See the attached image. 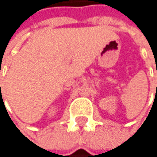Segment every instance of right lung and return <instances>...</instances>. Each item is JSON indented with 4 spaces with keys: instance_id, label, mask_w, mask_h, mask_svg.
Instances as JSON below:
<instances>
[{
    "instance_id": "add662e5",
    "label": "right lung",
    "mask_w": 157,
    "mask_h": 157,
    "mask_svg": "<svg viewBox=\"0 0 157 157\" xmlns=\"http://www.w3.org/2000/svg\"><path fill=\"white\" fill-rule=\"evenodd\" d=\"M0 85H1V84H0Z\"/></svg>"
}]
</instances>
